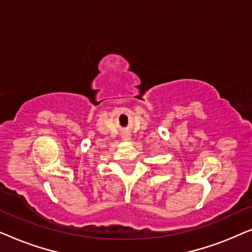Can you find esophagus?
I'll return each instance as SVG.
<instances>
[{
    "instance_id": "1",
    "label": "esophagus",
    "mask_w": 252,
    "mask_h": 252,
    "mask_svg": "<svg viewBox=\"0 0 252 252\" xmlns=\"http://www.w3.org/2000/svg\"><path fill=\"white\" fill-rule=\"evenodd\" d=\"M123 141H129L130 140V134L129 133H124L122 135Z\"/></svg>"
}]
</instances>
